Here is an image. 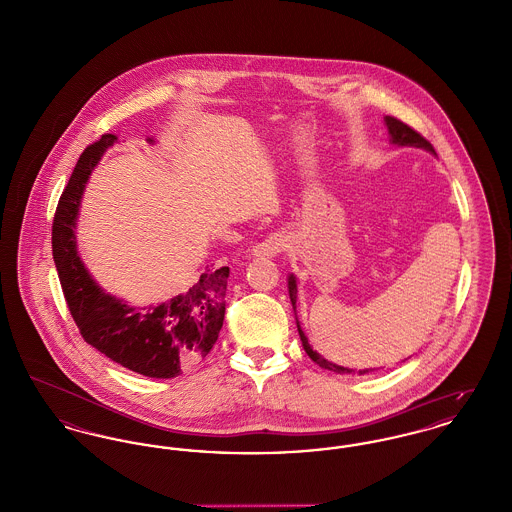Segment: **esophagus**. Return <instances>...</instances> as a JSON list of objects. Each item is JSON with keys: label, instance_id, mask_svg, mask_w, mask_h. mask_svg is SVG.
Listing matches in <instances>:
<instances>
[{"label": "esophagus", "instance_id": "esophagus-1", "mask_svg": "<svg viewBox=\"0 0 512 512\" xmlns=\"http://www.w3.org/2000/svg\"><path fill=\"white\" fill-rule=\"evenodd\" d=\"M285 248V239L277 233H273L270 237L258 242L254 248H252V256L256 258H273L277 256L281 250Z\"/></svg>", "mask_w": 512, "mask_h": 512}]
</instances>
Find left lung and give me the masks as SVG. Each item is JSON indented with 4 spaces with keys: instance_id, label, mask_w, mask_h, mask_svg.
<instances>
[{
    "instance_id": "left-lung-1",
    "label": "left lung",
    "mask_w": 512,
    "mask_h": 512,
    "mask_svg": "<svg viewBox=\"0 0 512 512\" xmlns=\"http://www.w3.org/2000/svg\"><path fill=\"white\" fill-rule=\"evenodd\" d=\"M384 126H386V130H388V136H390V143H392V145H396V147H417V149L429 151L431 155H437L435 149H433V145H431L425 137L419 136L415 130L409 128L408 124L396 120L394 116H384ZM287 289H289V299H291V305H293L295 316H297V277H295L293 273H289V277H287ZM297 330H299V336H301V341H303V347H305L308 357H310L318 367L328 369V371H334V373H338V375H355V373H357V375H367V373L375 371V369L353 371V369L341 367V365H336V363L324 359V357H322L320 353H316V351L312 349V345L308 343V338L305 336L301 324H299V318H297Z\"/></svg>"
}]
</instances>
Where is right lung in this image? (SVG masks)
Wrapping results in <instances>:
<instances>
[{
    "label": "right lung",
    "instance_id": "add662e5",
    "mask_svg": "<svg viewBox=\"0 0 512 512\" xmlns=\"http://www.w3.org/2000/svg\"><path fill=\"white\" fill-rule=\"evenodd\" d=\"M116 141L104 134L79 157L52 225L54 264L83 340L137 375L174 378L196 365L219 338L229 268L205 270L188 291L149 307H132L93 279L77 252L75 227L85 184ZM147 141L155 143L153 137Z\"/></svg>",
    "mask_w": 512,
    "mask_h": 512
}]
</instances>
